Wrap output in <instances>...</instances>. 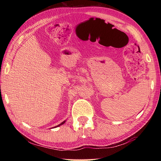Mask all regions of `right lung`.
I'll list each match as a JSON object with an SVG mask.
<instances>
[{
    "label": "right lung",
    "mask_w": 161,
    "mask_h": 161,
    "mask_svg": "<svg viewBox=\"0 0 161 161\" xmlns=\"http://www.w3.org/2000/svg\"><path fill=\"white\" fill-rule=\"evenodd\" d=\"M64 123H65V121H64L62 123H61V124L60 125H58V126H60V125H63V124H64Z\"/></svg>",
    "instance_id": "1"
}]
</instances>
